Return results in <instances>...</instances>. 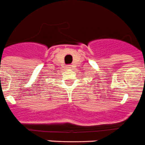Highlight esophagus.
<instances>
[{
  "label": "esophagus",
  "mask_w": 145,
  "mask_h": 145,
  "mask_svg": "<svg viewBox=\"0 0 145 145\" xmlns=\"http://www.w3.org/2000/svg\"><path fill=\"white\" fill-rule=\"evenodd\" d=\"M66 68L68 69V70H70V69L72 68V65H67V66H66Z\"/></svg>",
  "instance_id": "obj_1"
}]
</instances>
